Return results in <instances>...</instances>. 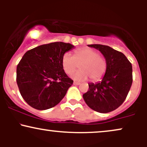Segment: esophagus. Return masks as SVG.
Returning <instances> with one entry per match:
<instances>
[{
  "instance_id": "esophagus-1",
  "label": "esophagus",
  "mask_w": 147,
  "mask_h": 147,
  "mask_svg": "<svg viewBox=\"0 0 147 147\" xmlns=\"http://www.w3.org/2000/svg\"><path fill=\"white\" fill-rule=\"evenodd\" d=\"M73 84L74 85H79V84H80V83H79V82H74V83H73Z\"/></svg>"
}]
</instances>
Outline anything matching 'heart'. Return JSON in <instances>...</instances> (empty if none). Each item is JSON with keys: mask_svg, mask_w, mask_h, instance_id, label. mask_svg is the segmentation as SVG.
<instances>
[{"mask_svg": "<svg viewBox=\"0 0 147 147\" xmlns=\"http://www.w3.org/2000/svg\"><path fill=\"white\" fill-rule=\"evenodd\" d=\"M62 67L68 75L75 72L79 68V72L74 74L72 78L77 81H84L90 78L92 82L100 80L107 70V62L99 52L93 49L84 47L77 49L75 57L65 52L62 57Z\"/></svg>", "mask_w": 147, "mask_h": 147, "instance_id": "b5f03b06", "label": "heart"}]
</instances>
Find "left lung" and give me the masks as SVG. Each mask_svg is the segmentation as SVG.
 Returning a JSON list of instances; mask_svg holds the SVG:
<instances>
[{"label": "left lung", "mask_w": 147, "mask_h": 147, "mask_svg": "<svg viewBox=\"0 0 147 147\" xmlns=\"http://www.w3.org/2000/svg\"><path fill=\"white\" fill-rule=\"evenodd\" d=\"M102 52L107 62V70L100 82L88 84L83 95L92 110L106 113L117 109L124 102L133 82L132 65L124 54L108 45H88Z\"/></svg>", "instance_id": "1"}]
</instances>
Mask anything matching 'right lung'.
I'll list each match as a JSON object with an SVG mask.
<instances>
[{
  "label": "right lung",
  "mask_w": 147,
  "mask_h": 147,
  "mask_svg": "<svg viewBox=\"0 0 147 147\" xmlns=\"http://www.w3.org/2000/svg\"><path fill=\"white\" fill-rule=\"evenodd\" d=\"M74 47L54 42L25 52L16 68V82L21 96L30 106L46 110L62 100L73 84L64 72L62 57Z\"/></svg>",
  "instance_id": "right-lung-1"
}]
</instances>
